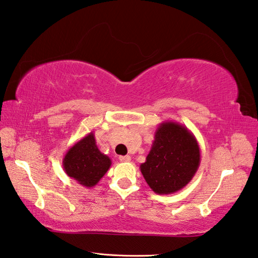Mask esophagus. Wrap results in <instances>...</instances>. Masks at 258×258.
I'll list each match as a JSON object with an SVG mask.
<instances>
[{
	"label": "esophagus",
	"mask_w": 258,
	"mask_h": 258,
	"mask_svg": "<svg viewBox=\"0 0 258 258\" xmlns=\"http://www.w3.org/2000/svg\"><path fill=\"white\" fill-rule=\"evenodd\" d=\"M119 160L121 162H129L130 160H132V157H130L129 155H124V156H120Z\"/></svg>",
	"instance_id": "34e87169"
}]
</instances>
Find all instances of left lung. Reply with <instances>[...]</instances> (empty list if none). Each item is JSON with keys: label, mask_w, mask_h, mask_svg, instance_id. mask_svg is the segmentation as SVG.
<instances>
[{"label": "left lung", "mask_w": 258, "mask_h": 258, "mask_svg": "<svg viewBox=\"0 0 258 258\" xmlns=\"http://www.w3.org/2000/svg\"><path fill=\"white\" fill-rule=\"evenodd\" d=\"M200 163V145L190 130L178 122L164 121L157 126L141 171L153 191L168 195L186 187Z\"/></svg>", "instance_id": "8db88e82"}]
</instances>
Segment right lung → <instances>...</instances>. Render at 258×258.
<instances>
[{"label": "right lung", "instance_id": "add662e5", "mask_svg": "<svg viewBox=\"0 0 258 258\" xmlns=\"http://www.w3.org/2000/svg\"><path fill=\"white\" fill-rule=\"evenodd\" d=\"M111 164L110 157L98 150L93 133L71 146L62 161L68 177L87 188L96 186Z\"/></svg>", "mask_w": 258, "mask_h": 258}]
</instances>
